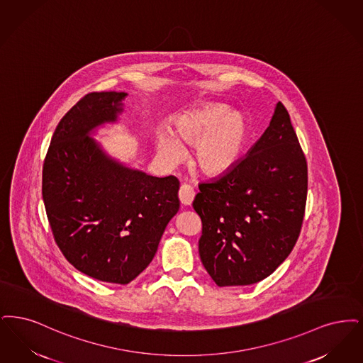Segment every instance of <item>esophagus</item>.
Here are the masks:
<instances>
[{"mask_svg":"<svg viewBox=\"0 0 363 363\" xmlns=\"http://www.w3.org/2000/svg\"><path fill=\"white\" fill-rule=\"evenodd\" d=\"M195 198V191L189 186V184H183L179 191V199L182 202V205L191 206Z\"/></svg>","mask_w":363,"mask_h":363,"instance_id":"34e87169","label":"esophagus"}]
</instances>
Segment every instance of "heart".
<instances>
[{
	"instance_id": "obj_1",
	"label": "heart",
	"mask_w": 363,
	"mask_h": 363,
	"mask_svg": "<svg viewBox=\"0 0 363 363\" xmlns=\"http://www.w3.org/2000/svg\"><path fill=\"white\" fill-rule=\"evenodd\" d=\"M172 130L174 133L168 128L158 130V156L169 165L180 162L186 157V147L178 141L180 139L195 146L194 162L207 176H220L236 167L248 140L244 116L218 103H207L177 113L172 121Z\"/></svg>"
}]
</instances>
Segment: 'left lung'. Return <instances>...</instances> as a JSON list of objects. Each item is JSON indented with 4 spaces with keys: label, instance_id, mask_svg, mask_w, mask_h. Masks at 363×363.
<instances>
[{
    "label": "left lung",
    "instance_id": "1",
    "mask_svg": "<svg viewBox=\"0 0 363 363\" xmlns=\"http://www.w3.org/2000/svg\"><path fill=\"white\" fill-rule=\"evenodd\" d=\"M308 165L289 112L279 101L263 135L229 172L199 184L194 210L202 220L199 256L223 286L263 281L300 236Z\"/></svg>",
    "mask_w": 363,
    "mask_h": 363
}]
</instances>
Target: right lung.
I'll list each match as a JSON object with an SVG mask.
<instances>
[{
    "instance_id": "add662e5",
    "label": "right lung",
    "mask_w": 363,
    "mask_h": 363,
    "mask_svg": "<svg viewBox=\"0 0 363 363\" xmlns=\"http://www.w3.org/2000/svg\"><path fill=\"white\" fill-rule=\"evenodd\" d=\"M126 92H94L67 111L43 164L42 194L63 256L82 274L127 284L150 264L179 211V180L110 156L94 135L116 123Z\"/></svg>"
}]
</instances>
